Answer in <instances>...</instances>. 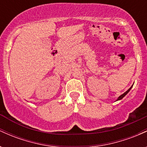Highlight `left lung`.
<instances>
[{"label":"left lung","instance_id":"left-lung-1","mask_svg":"<svg viewBox=\"0 0 147 147\" xmlns=\"http://www.w3.org/2000/svg\"><path fill=\"white\" fill-rule=\"evenodd\" d=\"M131 88H132V86H131V88H130L129 89V90H128L127 91H126V92H124V94H122V95H120V96H119V97H118V99H117V100H120V99H122V98H123V97H124V96H125L126 95V94H127L128 93V92H129V91H130V90H131Z\"/></svg>","mask_w":147,"mask_h":147}]
</instances>
